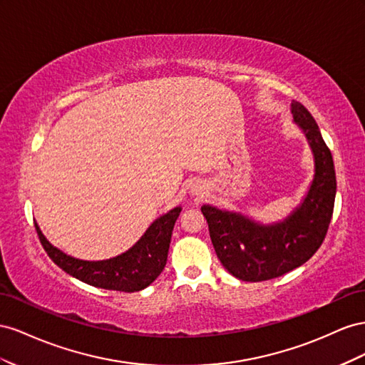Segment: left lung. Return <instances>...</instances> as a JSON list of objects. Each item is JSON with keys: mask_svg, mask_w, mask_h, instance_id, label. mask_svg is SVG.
Returning a JSON list of instances; mask_svg holds the SVG:
<instances>
[{"mask_svg": "<svg viewBox=\"0 0 365 365\" xmlns=\"http://www.w3.org/2000/svg\"><path fill=\"white\" fill-rule=\"evenodd\" d=\"M290 107L315 159L314 182L303 203L283 222L267 226L242 214L202 206L218 259L229 274L251 283L281 277L304 264L324 242L335 205L331 153L309 110L297 101Z\"/></svg>", "mask_w": 365, "mask_h": 365, "instance_id": "obj_1", "label": "left lung"}]
</instances>
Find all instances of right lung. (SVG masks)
I'll use <instances>...</instances> for the list:
<instances>
[{
  "label": "right lung",
  "mask_w": 365,
  "mask_h": 365,
  "mask_svg": "<svg viewBox=\"0 0 365 365\" xmlns=\"http://www.w3.org/2000/svg\"><path fill=\"white\" fill-rule=\"evenodd\" d=\"M180 211L182 207L177 206L160 215L127 252L102 262H84L61 252L58 247L47 242L38 223H35V227L47 255L64 272L95 287L119 292H138L150 286L163 270L168 258L173 227Z\"/></svg>",
  "instance_id": "obj_1"
}]
</instances>
